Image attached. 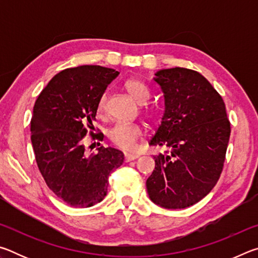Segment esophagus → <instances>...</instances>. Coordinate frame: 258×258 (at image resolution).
<instances>
[{"mask_svg":"<svg viewBox=\"0 0 258 258\" xmlns=\"http://www.w3.org/2000/svg\"><path fill=\"white\" fill-rule=\"evenodd\" d=\"M139 158V155L138 154H125V161L127 163V161H132L134 159Z\"/></svg>","mask_w":258,"mask_h":258,"instance_id":"esophagus-1","label":"esophagus"}]
</instances>
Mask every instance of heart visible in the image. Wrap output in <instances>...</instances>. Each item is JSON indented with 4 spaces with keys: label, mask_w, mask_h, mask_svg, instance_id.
<instances>
[{
    "label": "heart",
    "mask_w": 258,
    "mask_h": 258,
    "mask_svg": "<svg viewBox=\"0 0 258 258\" xmlns=\"http://www.w3.org/2000/svg\"><path fill=\"white\" fill-rule=\"evenodd\" d=\"M125 89L127 91L134 101L138 103H145L151 97V90L145 82L135 80H128L125 82ZM107 106V94L102 93L100 95L98 101V111L100 113L104 112ZM146 115L149 117H155L156 111L151 108L145 109ZM143 128L140 124H117L109 130L108 138L113 146L123 150H133L137 145L138 140L142 137Z\"/></svg>",
    "instance_id": "b5f03b06"
}]
</instances>
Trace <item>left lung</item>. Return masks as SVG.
I'll list each match as a JSON object with an SVG mask.
<instances>
[{"instance_id":"obj_1","label":"left lung","mask_w":258,"mask_h":258,"mask_svg":"<svg viewBox=\"0 0 258 258\" xmlns=\"http://www.w3.org/2000/svg\"><path fill=\"white\" fill-rule=\"evenodd\" d=\"M155 75L165 113L149 145L169 150L155 156L148 195L160 207L186 208L206 197L220 178L230 121L223 99L202 74L175 67Z\"/></svg>"}]
</instances>
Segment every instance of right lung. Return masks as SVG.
I'll return each instance as SVG.
<instances>
[{"label": "right lung", "mask_w": 258, "mask_h": 258, "mask_svg": "<svg viewBox=\"0 0 258 258\" xmlns=\"http://www.w3.org/2000/svg\"><path fill=\"white\" fill-rule=\"evenodd\" d=\"M118 74L91 64L67 68L35 102L30 121L35 159L49 189L69 206L86 208L101 202L109 174L124 161L123 152L110 147L87 156L83 142L87 133L103 140V134L93 132L98 101Z\"/></svg>", "instance_id": "right-lung-1"}]
</instances>
